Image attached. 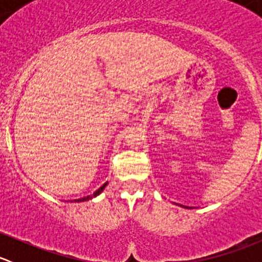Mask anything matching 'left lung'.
I'll list each match as a JSON object with an SVG mask.
<instances>
[{
  "instance_id": "obj_1",
  "label": "left lung",
  "mask_w": 262,
  "mask_h": 262,
  "mask_svg": "<svg viewBox=\"0 0 262 262\" xmlns=\"http://www.w3.org/2000/svg\"><path fill=\"white\" fill-rule=\"evenodd\" d=\"M182 207H184V205H182ZM184 208H187V207H184Z\"/></svg>"
}]
</instances>
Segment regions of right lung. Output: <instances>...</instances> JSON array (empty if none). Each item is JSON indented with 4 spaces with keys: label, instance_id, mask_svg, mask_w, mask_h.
<instances>
[{
    "label": "right lung",
    "instance_id": "obj_1",
    "mask_svg": "<svg viewBox=\"0 0 262 262\" xmlns=\"http://www.w3.org/2000/svg\"><path fill=\"white\" fill-rule=\"evenodd\" d=\"M106 185H107V182H105V184H104V185H102V186H101V187H99V189H97V190H96V191H95V192H94V194H92V195H89V196H84V198H81V199H76V200H75V202H76V203H80V202H86V200H91V199H92V198H96V196H97V195H100V194H101V192H102V191H104V189H105V187H106Z\"/></svg>",
    "mask_w": 262,
    "mask_h": 262
}]
</instances>
